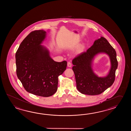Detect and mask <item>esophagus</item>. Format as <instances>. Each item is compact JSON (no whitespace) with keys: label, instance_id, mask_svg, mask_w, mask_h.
<instances>
[{"label":"esophagus","instance_id":"34e87169","mask_svg":"<svg viewBox=\"0 0 131 131\" xmlns=\"http://www.w3.org/2000/svg\"><path fill=\"white\" fill-rule=\"evenodd\" d=\"M67 67H72V64L70 62H67Z\"/></svg>","mask_w":131,"mask_h":131}]
</instances>
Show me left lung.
Returning a JSON list of instances; mask_svg holds the SVG:
<instances>
[{
    "mask_svg": "<svg viewBox=\"0 0 131 131\" xmlns=\"http://www.w3.org/2000/svg\"><path fill=\"white\" fill-rule=\"evenodd\" d=\"M100 53H105L110 57L111 68L105 77L100 78L92 69V62L94 57ZM72 69L75 74L77 89L85 95L100 94L114 83L117 68V54L113 48L103 37L95 40L92 46L76 56L72 60Z\"/></svg>",
    "mask_w": 131,
    "mask_h": 131,
    "instance_id": "obj_1",
    "label": "left lung"
}]
</instances>
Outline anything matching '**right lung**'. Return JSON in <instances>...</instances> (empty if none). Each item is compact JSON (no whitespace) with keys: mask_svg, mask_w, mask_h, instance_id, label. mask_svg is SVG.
Returning a JSON list of instances; mask_svg holds the SVG:
<instances>
[{"mask_svg":"<svg viewBox=\"0 0 131 131\" xmlns=\"http://www.w3.org/2000/svg\"><path fill=\"white\" fill-rule=\"evenodd\" d=\"M46 32L35 30L23 40L15 54L16 74L25 90L49 97L58 89V77L66 70L67 62L54 61L47 49L41 45Z\"/></svg>","mask_w":131,"mask_h":131,"instance_id":"obj_1","label":"right lung"}]
</instances>
